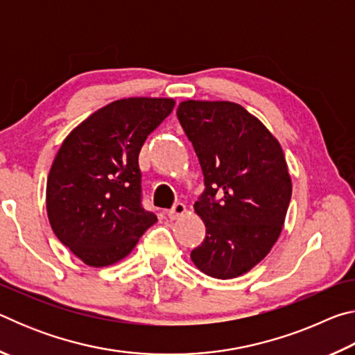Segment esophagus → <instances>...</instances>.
<instances>
[{
  "mask_svg": "<svg viewBox=\"0 0 355 355\" xmlns=\"http://www.w3.org/2000/svg\"><path fill=\"white\" fill-rule=\"evenodd\" d=\"M186 213V207H184V203H182V202H178V203H175V205H173L169 211H167V216H169V219H178L180 216H183Z\"/></svg>",
  "mask_w": 355,
  "mask_h": 355,
  "instance_id": "esophagus-1",
  "label": "esophagus"
}]
</instances>
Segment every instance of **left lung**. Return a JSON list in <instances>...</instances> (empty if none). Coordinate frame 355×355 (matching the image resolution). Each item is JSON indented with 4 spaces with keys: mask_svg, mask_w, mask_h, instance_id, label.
I'll return each mask as SVG.
<instances>
[{
    "mask_svg": "<svg viewBox=\"0 0 355 355\" xmlns=\"http://www.w3.org/2000/svg\"><path fill=\"white\" fill-rule=\"evenodd\" d=\"M177 117L205 178L194 209L207 233L191 260L214 279H235L280 236L291 200L284 152L260 120L232 101H182Z\"/></svg>",
    "mask_w": 355,
    "mask_h": 355,
    "instance_id": "1",
    "label": "left lung"
}]
</instances>
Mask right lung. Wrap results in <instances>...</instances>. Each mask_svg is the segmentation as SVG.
I'll return each mask as SVG.
<instances>
[{"label": "right lung", "instance_id": "obj_1", "mask_svg": "<svg viewBox=\"0 0 355 355\" xmlns=\"http://www.w3.org/2000/svg\"><path fill=\"white\" fill-rule=\"evenodd\" d=\"M173 106L172 98L112 101L59 148L46 182L48 219L59 241L89 266L122 260L158 220L142 207L137 158Z\"/></svg>", "mask_w": 355, "mask_h": 355}]
</instances>
